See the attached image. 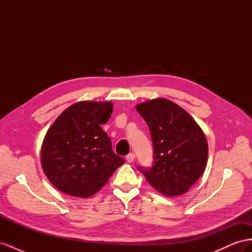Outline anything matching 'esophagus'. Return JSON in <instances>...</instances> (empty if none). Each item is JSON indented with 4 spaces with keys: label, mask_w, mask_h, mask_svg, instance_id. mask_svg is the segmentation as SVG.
<instances>
[{
    "label": "esophagus",
    "mask_w": 252,
    "mask_h": 252,
    "mask_svg": "<svg viewBox=\"0 0 252 252\" xmlns=\"http://www.w3.org/2000/svg\"><path fill=\"white\" fill-rule=\"evenodd\" d=\"M134 158H135V155L133 154V152H131V154L127 155V157H126V161H127L128 163H131V162H133V161H134Z\"/></svg>",
    "instance_id": "1"
}]
</instances>
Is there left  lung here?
Segmentation results:
<instances>
[{"label": "left lung", "mask_w": 252, "mask_h": 252, "mask_svg": "<svg viewBox=\"0 0 252 252\" xmlns=\"http://www.w3.org/2000/svg\"><path fill=\"white\" fill-rule=\"evenodd\" d=\"M154 144V165L142 168L149 184L166 196L186 193L207 165L206 136L190 114L167 98L138 104Z\"/></svg>", "instance_id": "1"}]
</instances>
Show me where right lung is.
Returning a JSON list of instances; mask_svg holds the SVG:
<instances>
[{
    "label": "right lung",
    "mask_w": 252,
    "mask_h": 252,
    "mask_svg": "<svg viewBox=\"0 0 252 252\" xmlns=\"http://www.w3.org/2000/svg\"><path fill=\"white\" fill-rule=\"evenodd\" d=\"M111 102L82 101L60 114L45 135L41 163L51 184L72 196L89 197L100 190L125 159L114 154L101 125Z\"/></svg>",
    "instance_id": "add662e5"
}]
</instances>
